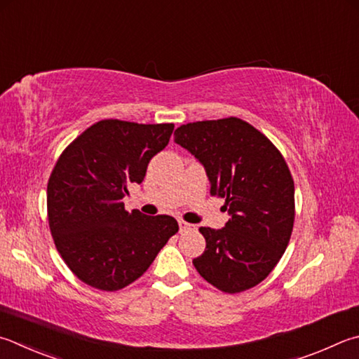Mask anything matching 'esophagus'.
I'll return each mask as SVG.
<instances>
[{
	"instance_id": "1",
	"label": "esophagus",
	"mask_w": 359,
	"mask_h": 359,
	"mask_svg": "<svg viewBox=\"0 0 359 359\" xmlns=\"http://www.w3.org/2000/svg\"><path fill=\"white\" fill-rule=\"evenodd\" d=\"M194 229V224L187 223L184 219H179V231L180 232H187V231H193Z\"/></svg>"
}]
</instances>
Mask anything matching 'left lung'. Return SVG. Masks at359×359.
Segmentation results:
<instances>
[{"instance_id":"obj_1","label":"left lung","mask_w":359,"mask_h":359,"mask_svg":"<svg viewBox=\"0 0 359 359\" xmlns=\"http://www.w3.org/2000/svg\"><path fill=\"white\" fill-rule=\"evenodd\" d=\"M174 142L204 166L210 194L226 199L231 217L221 229L201 227L205 251L193 265L226 293L254 287L275 269L292 236L295 188L283 155L237 117L187 123L174 132Z\"/></svg>"}]
</instances>
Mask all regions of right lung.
<instances>
[{"instance_id":"1","label":"right lung","mask_w":359,"mask_h":359,"mask_svg":"<svg viewBox=\"0 0 359 359\" xmlns=\"http://www.w3.org/2000/svg\"><path fill=\"white\" fill-rule=\"evenodd\" d=\"M172 130L174 123L100 121L57 160L47 188L50 231L64 262L90 287L132 284L179 231L169 215L130 213L122 202Z\"/></svg>"}]
</instances>
